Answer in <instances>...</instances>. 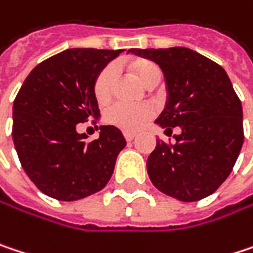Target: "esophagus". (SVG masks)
I'll return each instance as SVG.
<instances>
[{
  "mask_svg": "<svg viewBox=\"0 0 253 253\" xmlns=\"http://www.w3.org/2000/svg\"><path fill=\"white\" fill-rule=\"evenodd\" d=\"M134 137H136V133H131V131H125V139H126L127 142H131Z\"/></svg>",
  "mask_w": 253,
  "mask_h": 253,
  "instance_id": "esophagus-1",
  "label": "esophagus"
}]
</instances>
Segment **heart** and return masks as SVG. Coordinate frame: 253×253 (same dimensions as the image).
Wrapping results in <instances>:
<instances>
[{
  "label": "heart",
  "mask_w": 253,
  "mask_h": 253,
  "mask_svg": "<svg viewBox=\"0 0 253 253\" xmlns=\"http://www.w3.org/2000/svg\"><path fill=\"white\" fill-rule=\"evenodd\" d=\"M130 68L136 72L143 84L148 86L153 82L161 81V69L158 65L149 60L133 59L130 62ZM117 68L116 65H108L97 75L94 82V95L100 103H105L110 100L113 94V85L116 80ZM155 116V108L150 104H130L125 101L113 104L107 108L104 119L108 125L117 127L125 131H136L143 126L146 122Z\"/></svg>",
  "instance_id": "heart-1"
}]
</instances>
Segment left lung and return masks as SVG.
I'll use <instances>...</instances> for the list:
<instances>
[{
  "label": "left lung",
  "instance_id": "left-lung-1",
  "mask_svg": "<svg viewBox=\"0 0 253 253\" xmlns=\"http://www.w3.org/2000/svg\"><path fill=\"white\" fill-rule=\"evenodd\" d=\"M162 69L168 103L156 123L181 127L169 145L158 139L148 158L152 184L181 201L213 194L230 175L243 145V113L226 71L188 47L130 49Z\"/></svg>",
  "mask_w": 253,
  "mask_h": 253
}]
</instances>
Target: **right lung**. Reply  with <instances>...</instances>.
Returning a JSON list of instances; mask_svg holds the SVG:
<instances>
[{"mask_svg":"<svg viewBox=\"0 0 253 253\" xmlns=\"http://www.w3.org/2000/svg\"><path fill=\"white\" fill-rule=\"evenodd\" d=\"M123 49H68L29 74L12 105V140L23 169L46 195L75 201L103 190L117 155L126 146L122 131L100 127L86 142L77 125L100 116L94 95L97 75Z\"/></svg>","mask_w":253,"mask_h":253,"instance_id":"right-lung-1","label":"right lung"}]
</instances>
